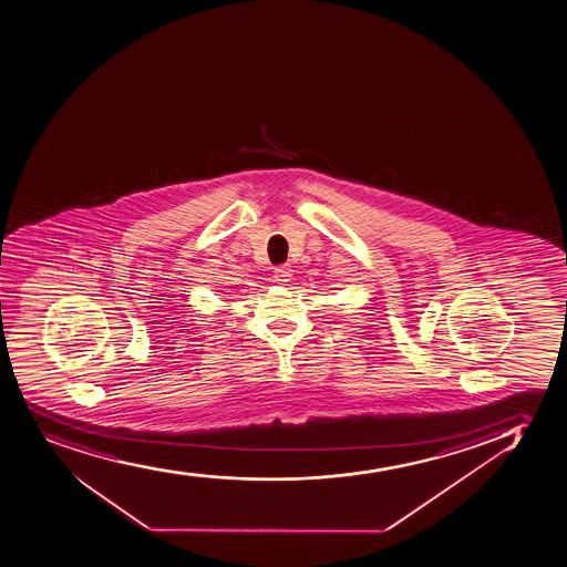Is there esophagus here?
Masks as SVG:
<instances>
[{"label": "esophagus", "mask_w": 567, "mask_h": 567, "mask_svg": "<svg viewBox=\"0 0 567 567\" xmlns=\"http://www.w3.org/2000/svg\"><path fill=\"white\" fill-rule=\"evenodd\" d=\"M293 269L290 266H279V268H275V280L279 282V285H287L288 280L292 279Z\"/></svg>", "instance_id": "1"}]
</instances>
